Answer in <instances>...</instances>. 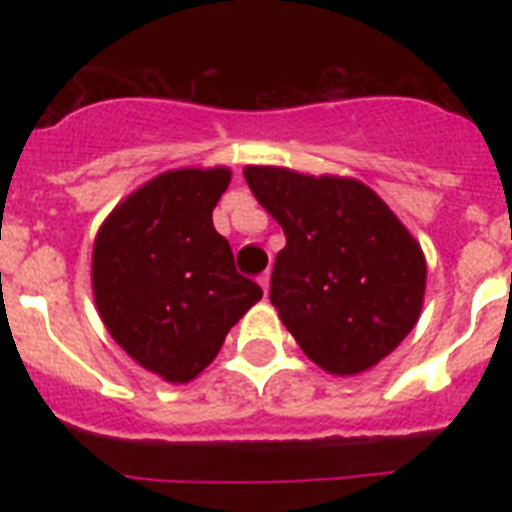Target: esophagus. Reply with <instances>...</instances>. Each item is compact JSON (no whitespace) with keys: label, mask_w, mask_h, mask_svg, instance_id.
Here are the masks:
<instances>
[{"label":"esophagus","mask_w":512,"mask_h":512,"mask_svg":"<svg viewBox=\"0 0 512 512\" xmlns=\"http://www.w3.org/2000/svg\"><path fill=\"white\" fill-rule=\"evenodd\" d=\"M257 281H260V287H263V292L268 295V289H271V271H265Z\"/></svg>","instance_id":"obj_1"}]
</instances>
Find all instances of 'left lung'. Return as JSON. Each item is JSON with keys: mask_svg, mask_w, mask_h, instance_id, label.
<instances>
[{"mask_svg": "<svg viewBox=\"0 0 512 512\" xmlns=\"http://www.w3.org/2000/svg\"><path fill=\"white\" fill-rule=\"evenodd\" d=\"M244 177L287 236L271 276L281 324L324 372L350 377L380 364L422 313L420 241L356 177L263 164Z\"/></svg>", "mask_w": 512, "mask_h": 512, "instance_id": "8db88e82", "label": "left lung"}]
</instances>
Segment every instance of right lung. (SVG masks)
<instances>
[{"label": "right lung", "instance_id": "1", "mask_svg": "<svg viewBox=\"0 0 512 512\" xmlns=\"http://www.w3.org/2000/svg\"><path fill=\"white\" fill-rule=\"evenodd\" d=\"M228 183V167L162 172L111 209L92 244V295L108 335L172 385L204 372L263 297L212 225Z\"/></svg>", "mask_w": 512, "mask_h": 512}]
</instances>
